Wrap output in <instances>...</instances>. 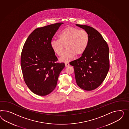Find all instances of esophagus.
Here are the masks:
<instances>
[{
    "mask_svg": "<svg viewBox=\"0 0 129 129\" xmlns=\"http://www.w3.org/2000/svg\"><path fill=\"white\" fill-rule=\"evenodd\" d=\"M65 66L67 67L69 66L70 65V64L69 63H65Z\"/></svg>",
    "mask_w": 129,
    "mask_h": 129,
    "instance_id": "34e87169",
    "label": "esophagus"
}]
</instances>
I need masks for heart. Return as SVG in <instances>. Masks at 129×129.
<instances>
[{
    "instance_id": "1",
    "label": "heart",
    "mask_w": 129,
    "mask_h": 129,
    "mask_svg": "<svg viewBox=\"0 0 129 129\" xmlns=\"http://www.w3.org/2000/svg\"><path fill=\"white\" fill-rule=\"evenodd\" d=\"M59 40H52L51 47L57 55H62L66 46L67 50L60 60L63 62H69L77 54L81 55L87 49L89 43V36L85 30L73 27L63 29L58 35Z\"/></svg>"
}]
</instances>
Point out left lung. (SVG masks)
<instances>
[{
  "instance_id": "obj_1",
  "label": "left lung",
  "mask_w": 129,
  "mask_h": 129,
  "mask_svg": "<svg viewBox=\"0 0 129 129\" xmlns=\"http://www.w3.org/2000/svg\"><path fill=\"white\" fill-rule=\"evenodd\" d=\"M88 32L89 43L87 49L78 59L70 62L74 67L78 86L92 91L104 81L109 70V48L101 34L91 27L76 24Z\"/></svg>"
}]
</instances>
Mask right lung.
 <instances>
[{"label":"right lung","instance_id":"obj_1","mask_svg":"<svg viewBox=\"0 0 129 129\" xmlns=\"http://www.w3.org/2000/svg\"><path fill=\"white\" fill-rule=\"evenodd\" d=\"M62 22L35 29L28 37L21 53V65L25 83L30 90L45 96L55 88L58 77L65 67L50 43Z\"/></svg>","mask_w":129,"mask_h":129}]
</instances>
